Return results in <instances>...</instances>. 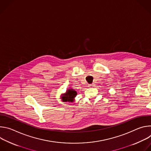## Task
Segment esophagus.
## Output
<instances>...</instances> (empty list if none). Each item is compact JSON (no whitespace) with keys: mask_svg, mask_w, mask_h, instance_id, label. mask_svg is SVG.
<instances>
[{"mask_svg":"<svg viewBox=\"0 0 151 151\" xmlns=\"http://www.w3.org/2000/svg\"><path fill=\"white\" fill-rule=\"evenodd\" d=\"M94 83H92V84H88V87H90V88H93V87H94Z\"/></svg>","mask_w":151,"mask_h":151,"instance_id":"obj_1","label":"esophagus"}]
</instances>
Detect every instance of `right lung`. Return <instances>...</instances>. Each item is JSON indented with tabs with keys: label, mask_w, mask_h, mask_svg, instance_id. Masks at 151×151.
Here are the masks:
<instances>
[{
	"label": "right lung",
	"mask_w": 151,
	"mask_h": 151,
	"mask_svg": "<svg viewBox=\"0 0 151 151\" xmlns=\"http://www.w3.org/2000/svg\"><path fill=\"white\" fill-rule=\"evenodd\" d=\"M77 95V92L73 88H69L66 90V93L61 95V99L63 102H73Z\"/></svg>",
	"instance_id": "1"
}]
</instances>
